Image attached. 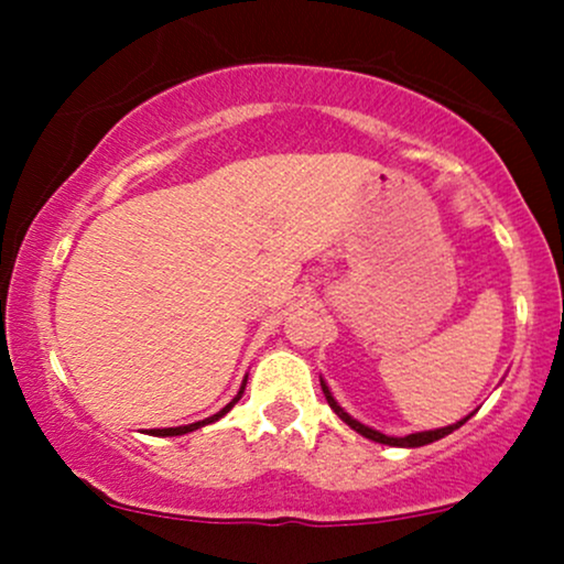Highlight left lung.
Wrapping results in <instances>:
<instances>
[{
    "instance_id": "1",
    "label": "left lung",
    "mask_w": 564,
    "mask_h": 564,
    "mask_svg": "<svg viewBox=\"0 0 564 564\" xmlns=\"http://www.w3.org/2000/svg\"><path fill=\"white\" fill-rule=\"evenodd\" d=\"M321 387H323V394H326L328 405H332V411L336 413V416L341 419V422H345L347 426H352V430L358 432V435H364V437L373 440V443H381V445H394V448H422V445H430V443H435V440H440V437L451 435L453 430H458V426H462V424H467L469 419H471V413H469V416L458 419L456 424L440 426V430H426V432H413V435H405V437H392V435H384V432L373 430V426H366V424H360L358 419H352V416H349V413L345 411V408H341L339 403H336V400H334V394H332V390H328V384H326V381H323V379H321Z\"/></svg>"
}]
</instances>
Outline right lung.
<instances>
[{"mask_svg": "<svg viewBox=\"0 0 564 564\" xmlns=\"http://www.w3.org/2000/svg\"><path fill=\"white\" fill-rule=\"evenodd\" d=\"M243 390H246V379H243V384H241V390H238V394L236 398L230 400L228 405L223 408V411H217L215 416H209V419H204V422H193V424H185V426H166V430H151L148 432V435H156V437H177V435H187V432H196V430H200V426H206V424H215V422H219V419L225 416V413L230 411L232 405L238 403V400H241V394H243Z\"/></svg>", "mask_w": 564, "mask_h": 564, "instance_id": "right-lung-1", "label": "right lung"}]
</instances>
